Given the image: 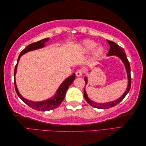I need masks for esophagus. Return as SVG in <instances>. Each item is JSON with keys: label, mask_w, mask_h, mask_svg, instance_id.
Masks as SVG:
<instances>
[{"label": "esophagus", "mask_w": 146, "mask_h": 146, "mask_svg": "<svg viewBox=\"0 0 146 146\" xmlns=\"http://www.w3.org/2000/svg\"><path fill=\"white\" fill-rule=\"evenodd\" d=\"M75 73L76 76H81L83 75V71L81 70H78L76 71Z\"/></svg>", "instance_id": "1"}]
</instances>
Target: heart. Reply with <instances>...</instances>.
Instances as JSON below:
<instances>
[{"mask_svg":"<svg viewBox=\"0 0 146 146\" xmlns=\"http://www.w3.org/2000/svg\"><path fill=\"white\" fill-rule=\"evenodd\" d=\"M97 43L92 41V40L90 39H87L84 41V42H83V44L82 45V51L84 52H92V51H94L95 48L97 47ZM104 51V48L102 46H99L97 49L95 50V55L98 56L102 54V52Z\"/></svg>","mask_w":146,"mask_h":146,"instance_id":"obj_1","label":"heart"}]
</instances>
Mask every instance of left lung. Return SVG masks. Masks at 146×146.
<instances>
[{
    "mask_svg": "<svg viewBox=\"0 0 146 146\" xmlns=\"http://www.w3.org/2000/svg\"><path fill=\"white\" fill-rule=\"evenodd\" d=\"M108 42L110 44V50L108 52V56H111V55H116L117 56H119L121 60H122L123 63L125 64V66L127 70V76H128V86L127 88L126 91L125 92L124 94H123L122 97L116 100L115 101L111 102H108V103H104V104H97L95 103V102L92 101L91 100L88 98L87 95H86V93L84 90V97L85 98L86 101L88 102V103L91 105V106L94 107L95 108H100V109H107V108H109L111 107H113L115 106L118 104H119L120 102L122 101L123 98H125L127 94H128V92L130 90V88H131V66H130V63L128 60L126 56L125 52L124 49H123L122 47H120L116 43H115L113 41H109V40H107ZM85 85L87 84V80H86V77H85Z\"/></svg>",
    "mask_w": 146,
    "mask_h": 146,
    "instance_id": "left-lung-1",
    "label": "left lung"
}]
</instances>
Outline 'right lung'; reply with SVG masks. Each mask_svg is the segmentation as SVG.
I'll list each match as a JSON object with an SVG mask.
<instances>
[{"label":"right lung","mask_w":146,"mask_h":146,"mask_svg":"<svg viewBox=\"0 0 146 146\" xmlns=\"http://www.w3.org/2000/svg\"><path fill=\"white\" fill-rule=\"evenodd\" d=\"M49 38H46V39L41 40V41H39L38 42L31 43V44H29L25 49H24L21 52L19 56L17 64L15 65V67L14 69V76L15 75V74H16L17 64H18L19 61V59L21 56L28 51L35 50V49L44 47V43L46 42H47L49 40ZM75 78V74L74 73L73 75L68 77L66 80H64L63 83L60 85V87H59V88L58 89L56 95H55V97L53 98L49 99V100H46L44 102H35L27 100L26 99L24 98L23 97H22L18 92L16 83H15V80H14V86H15V92H16L17 95L20 97V98L24 102V103L27 104L31 108H33V109H35L38 111H44L55 109V108H56L58 106H60V104H61V102H63L65 95H66V93L68 87H69V86H70L71 83H73Z\"/></svg>","instance_id":"obj_1"}]
</instances>
